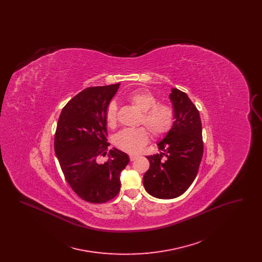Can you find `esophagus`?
I'll list each match as a JSON object with an SVG mask.
<instances>
[{"mask_svg": "<svg viewBox=\"0 0 262 262\" xmlns=\"http://www.w3.org/2000/svg\"><path fill=\"white\" fill-rule=\"evenodd\" d=\"M137 155H129V159H130V161L136 160V159H137Z\"/></svg>", "mask_w": 262, "mask_h": 262, "instance_id": "obj_1", "label": "esophagus"}]
</instances>
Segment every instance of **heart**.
<instances>
[{
  "mask_svg": "<svg viewBox=\"0 0 262 262\" xmlns=\"http://www.w3.org/2000/svg\"><path fill=\"white\" fill-rule=\"evenodd\" d=\"M126 100L139 109L142 115L140 124L145 125L150 133L156 137L166 136L174 124V111L168 104L157 103L155 95L145 89H139L130 92ZM118 107L111 102L105 113L106 125L114 128L117 125ZM149 140V134L144 127L126 128L114 137V144L126 153L136 154L142 149Z\"/></svg>",
  "mask_w": 262,
  "mask_h": 262,
  "instance_id": "b5f03b06",
  "label": "heart"
}]
</instances>
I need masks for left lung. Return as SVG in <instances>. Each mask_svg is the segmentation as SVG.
Returning a JSON list of instances; mask_svg holds the SVG:
<instances>
[{"instance_id": "left-lung-1", "label": "left lung", "mask_w": 262, "mask_h": 262, "mask_svg": "<svg viewBox=\"0 0 262 262\" xmlns=\"http://www.w3.org/2000/svg\"><path fill=\"white\" fill-rule=\"evenodd\" d=\"M171 91L174 124L157 144L161 153L147 156L150 167L143 176L145 190L161 200L176 199L190 187L203 154L199 110L185 92L177 88ZM163 156L166 157L165 161Z\"/></svg>"}]
</instances>
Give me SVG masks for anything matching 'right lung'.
<instances>
[{
	"instance_id": "right-lung-1",
	"label": "right lung",
	"mask_w": 262,
	"mask_h": 262,
	"mask_svg": "<svg viewBox=\"0 0 262 262\" xmlns=\"http://www.w3.org/2000/svg\"><path fill=\"white\" fill-rule=\"evenodd\" d=\"M120 83L88 88L63 107L54 148L70 187L83 200L104 203L120 191V174L129 162L128 155L117 148L108 150L105 113ZM108 154L101 164L97 158Z\"/></svg>"
}]
</instances>
